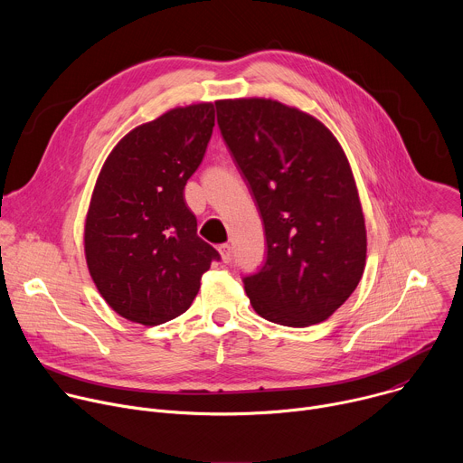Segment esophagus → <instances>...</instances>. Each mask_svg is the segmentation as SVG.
<instances>
[{
  "instance_id": "obj_1",
  "label": "esophagus",
  "mask_w": 463,
  "mask_h": 463,
  "mask_svg": "<svg viewBox=\"0 0 463 463\" xmlns=\"http://www.w3.org/2000/svg\"><path fill=\"white\" fill-rule=\"evenodd\" d=\"M218 250H220V254H222L223 263H231V260H232V247L225 243V245H220Z\"/></svg>"
}]
</instances>
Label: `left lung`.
<instances>
[{
  "label": "left lung",
  "instance_id": "obj_1",
  "mask_svg": "<svg viewBox=\"0 0 463 463\" xmlns=\"http://www.w3.org/2000/svg\"><path fill=\"white\" fill-rule=\"evenodd\" d=\"M218 126L263 220L268 258L243 279L252 309L306 327L332 317L366 263L348 157L318 118L271 99L218 100Z\"/></svg>",
  "mask_w": 463,
  "mask_h": 463
}]
</instances>
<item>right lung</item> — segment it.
<instances>
[{
    "label": "right lung",
    "mask_w": 463,
    "mask_h": 463,
    "mask_svg": "<svg viewBox=\"0 0 463 463\" xmlns=\"http://www.w3.org/2000/svg\"><path fill=\"white\" fill-rule=\"evenodd\" d=\"M214 113L200 102L134 128L97 177L84 227L88 269L108 306L131 322L157 326L184 313L220 260L184 202Z\"/></svg>",
    "instance_id": "right-lung-1"
}]
</instances>
